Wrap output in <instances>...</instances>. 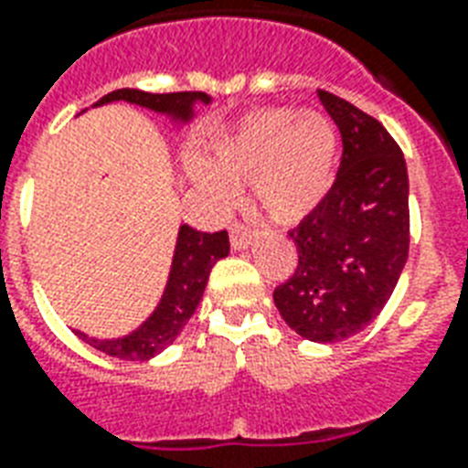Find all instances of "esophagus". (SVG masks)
I'll use <instances>...</instances> for the list:
<instances>
[{"instance_id":"obj_1","label":"esophagus","mask_w":468,"mask_h":468,"mask_svg":"<svg viewBox=\"0 0 468 468\" xmlns=\"http://www.w3.org/2000/svg\"><path fill=\"white\" fill-rule=\"evenodd\" d=\"M251 237H254V229L247 227V224H241V221H234L231 224L229 239H231V247L234 249H244L251 244Z\"/></svg>"}]
</instances>
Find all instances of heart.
Wrapping results in <instances>:
<instances>
[{"instance_id":"obj_1","label":"heart","mask_w":468,"mask_h":468,"mask_svg":"<svg viewBox=\"0 0 468 468\" xmlns=\"http://www.w3.org/2000/svg\"><path fill=\"white\" fill-rule=\"evenodd\" d=\"M338 154L335 125L318 111L261 108L212 150V167L195 165V180L219 199L237 182H254L259 205L276 221H301L328 195Z\"/></svg>"}]
</instances>
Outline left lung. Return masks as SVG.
I'll return each mask as SVG.
<instances>
[{
  "mask_svg": "<svg viewBox=\"0 0 468 468\" xmlns=\"http://www.w3.org/2000/svg\"><path fill=\"white\" fill-rule=\"evenodd\" d=\"M318 98L343 138L340 170L321 205L288 231L298 266L273 303L301 338L338 343L380 315L405 269L410 180L382 122L328 90Z\"/></svg>",
  "mask_w": 468,
  "mask_h": 468,
  "instance_id": "obj_1",
  "label": "left lung"
}]
</instances>
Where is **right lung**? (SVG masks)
<instances>
[{"mask_svg":"<svg viewBox=\"0 0 468 468\" xmlns=\"http://www.w3.org/2000/svg\"><path fill=\"white\" fill-rule=\"evenodd\" d=\"M113 101L143 105V108L154 111V113L170 115L172 121L177 122L192 121L197 103H212V98L202 93V90L145 93V90H135V88H121V90H113V93L101 98L96 105L113 103ZM227 254H229V234L227 231L207 234V231H197L187 224H182L180 234H177L175 256H172L170 279H167L163 298L150 314V318L140 328L122 335V338L98 340L88 338L86 333H79V335L96 350L111 355V357L140 360V363L150 360L157 353H163L165 347L170 346L172 340L180 335L182 328L187 325V321L197 311V305L202 301L212 266Z\"/></svg>","mask_w":468,"mask_h":468,"instance_id":"1","label":"right lung"}]
</instances>
